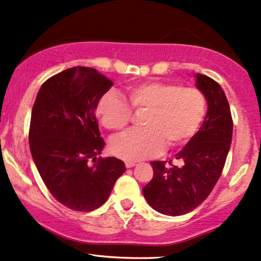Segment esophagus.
<instances>
[{
    "instance_id": "esophagus-1",
    "label": "esophagus",
    "mask_w": 261,
    "mask_h": 261,
    "mask_svg": "<svg viewBox=\"0 0 261 261\" xmlns=\"http://www.w3.org/2000/svg\"><path fill=\"white\" fill-rule=\"evenodd\" d=\"M137 164H135L134 162H126V167L127 169H130V167H134Z\"/></svg>"
}]
</instances>
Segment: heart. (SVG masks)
I'll return each instance as SVG.
<instances>
[{"instance_id":"b5f03b06","label":"heart","mask_w":261,"mask_h":261,"mask_svg":"<svg viewBox=\"0 0 261 261\" xmlns=\"http://www.w3.org/2000/svg\"><path fill=\"white\" fill-rule=\"evenodd\" d=\"M132 113H142L144 128L113 139L110 147L119 158L137 162L156 155L164 146L176 148L187 144L205 119L206 97L197 88L153 81L128 87L120 96L103 95L95 107L98 122L112 132L123 130Z\"/></svg>"}]
</instances>
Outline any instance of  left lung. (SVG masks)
<instances>
[{"mask_svg":"<svg viewBox=\"0 0 261 261\" xmlns=\"http://www.w3.org/2000/svg\"><path fill=\"white\" fill-rule=\"evenodd\" d=\"M205 95L208 112L199 130L172 160L152 162L153 178L142 189L148 204L164 215H184L210 195L222 173L229 152L233 119L222 88L204 74H196Z\"/></svg>","mask_w":261,"mask_h":261,"instance_id":"8db88e82","label":"left lung"}]
</instances>
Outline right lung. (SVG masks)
Returning a JSON list of instances; mask_svg holds the SVG:
<instances>
[{
  "mask_svg": "<svg viewBox=\"0 0 261 261\" xmlns=\"http://www.w3.org/2000/svg\"><path fill=\"white\" fill-rule=\"evenodd\" d=\"M113 84L91 67H71L41 85L32 109L35 166L53 197L74 212L99 208L126 171L122 160L96 158L105 141L95 107Z\"/></svg>",
  "mask_w": 261,
  "mask_h": 261,
  "instance_id": "add662e5",
  "label": "right lung"
}]
</instances>
